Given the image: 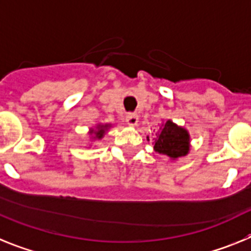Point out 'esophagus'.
I'll return each mask as SVG.
<instances>
[{"label": "esophagus", "instance_id": "34e87169", "mask_svg": "<svg viewBox=\"0 0 251 251\" xmlns=\"http://www.w3.org/2000/svg\"><path fill=\"white\" fill-rule=\"evenodd\" d=\"M125 121H126V124H127L128 126H136V125H138V123H139V116L136 115V113L130 112V113H127V115H126Z\"/></svg>", "mask_w": 251, "mask_h": 251}]
</instances>
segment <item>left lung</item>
I'll list each match as a JSON object with an SVG mask.
<instances>
[{"label": "left lung", "instance_id": "1", "mask_svg": "<svg viewBox=\"0 0 251 251\" xmlns=\"http://www.w3.org/2000/svg\"><path fill=\"white\" fill-rule=\"evenodd\" d=\"M154 149L159 154H164L171 159L187 155L189 150L188 131L168 120L162 125V131L156 138Z\"/></svg>", "mask_w": 251, "mask_h": 251}]
</instances>
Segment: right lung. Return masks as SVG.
<instances>
[{
    "mask_svg": "<svg viewBox=\"0 0 251 251\" xmlns=\"http://www.w3.org/2000/svg\"><path fill=\"white\" fill-rule=\"evenodd\" d=\"M108 125H99L97 126V131H95V130H92L91 132H95V136H93V139H102L103 138L104 132H106V130H107Z\"/></svg>",
    "mask_w": 251,
    "mask_h": 251,
    "instance_id": "obj_1",
    "label": "right lung"
}]
</instances>
